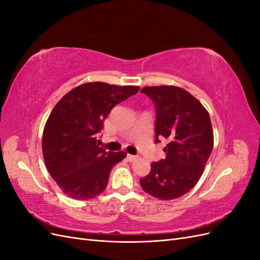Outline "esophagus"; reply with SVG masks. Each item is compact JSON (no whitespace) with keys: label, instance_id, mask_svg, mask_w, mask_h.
Returning <instances> with one entry per match:
<instances>
[{"label":"esophagus","instance_id":"1","mask_svg":"<svg viewBox=\"0 0 260 260\" xmlns=\"http://www.w3.org/2000/svg\"><path fill=\"white\" fill-rule=\"evenodd\" d=\"M127 158H128V160H129V161H133V160H136V159L138 158V156H135V155H130V154H128V155H127Z\"/></svg>","mask_w":260,"mask_h":260}]
</instances>
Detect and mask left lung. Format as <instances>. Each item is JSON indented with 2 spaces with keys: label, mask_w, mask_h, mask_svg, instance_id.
<instances>
[{
  "label": "left lung",
  "mask_w": 260,
  "mask_h": 260,
  "mask_svg": "<svg viewBox=\"0 0 260 260\" xmlns=\"http://www.w3.org/2000/svg\"><path fill=\"white\" fill-rule=\"evenodd\" d=\"M141 92L156 107V143L159 139L168 143L164 148L166 158L153 161L140 184L161 201L181 198L199 182L214 147L209 114L198 99L179 86H145Z\"/></svg>",
  "instance_id": "left-lung-1"
}]
</instances>
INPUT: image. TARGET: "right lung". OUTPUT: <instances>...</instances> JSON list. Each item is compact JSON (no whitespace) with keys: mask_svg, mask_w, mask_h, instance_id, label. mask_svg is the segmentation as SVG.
Returning <instances> with one entry per match:
<instances>
[{"mask_svg":"<svg viewBox=\"0 0 260 260\" xmlns=\"http://www.w3.org/2000/svg\"><path fill=\"white\" fill-rule=\"evenodd\" d=\"M139 90L135 85L83 83L54 106L43 130V158L49 174L69 198L88 201L106 188L112 168L127 154L106 152L96 135L113 107Z\"/></svg>","mask_w":260,"mask_h":260,"instance_id":"right-lung-1","label":"right lung"}]
</instances>
